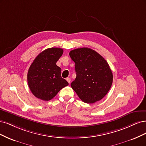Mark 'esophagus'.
Masks as SVG:
<instances>
[{"label":"esophagus","mask_w":146,"mask_h":146,"mask_svg":"<svg viewBox=\"0 0 146 146\" xmlns=\"http://www.w3.org/2000/svg\"><path fill=\"white\" fill-rule=\"evenodd\" d=\"M66 80H67V82H68L69 84H70V82H71V79H70V78H67Z\"/></svg>","instance_id":"obj_1"}]
</instances>
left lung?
Segmentation results:
<instances>
[{"instance_id": "8db88e82", "label": "left lung", "mask_w": 146, "mask_h": 146, "mask_svg": "<svg viewBox=\"0 0 146 146\" xmlns=\"http://www.w3.org/2000/svg\"><path fill=\"white\" fill-rule=\"evenodd\" d=\"M75 63L76 78L71 87L86 103L100 101L109 91L113 82L111 70L105 59L96 51L80 48L70 51Z\"/></svg>"}]
</instances>
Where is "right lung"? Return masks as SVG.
Instances as JSON below:
<instances>
[{"label": "right lung", "mask_w": 146, "mask_h": 146, "mask_svg": "<svg viewBox=\"0 0 146 146\" xmlns=\"http://www.w3.org/2000/svg\"><path fill=\"white\" fill-rule=\"evenodd\" d=\"M63 52L60 48H47L37 55L30 65L27 74L28 84L36 98L43 101L51 100L68 85L61 77V69L56 65Z\"/></svg>", "instance_id": "right-lung-1"}]
</instances>
